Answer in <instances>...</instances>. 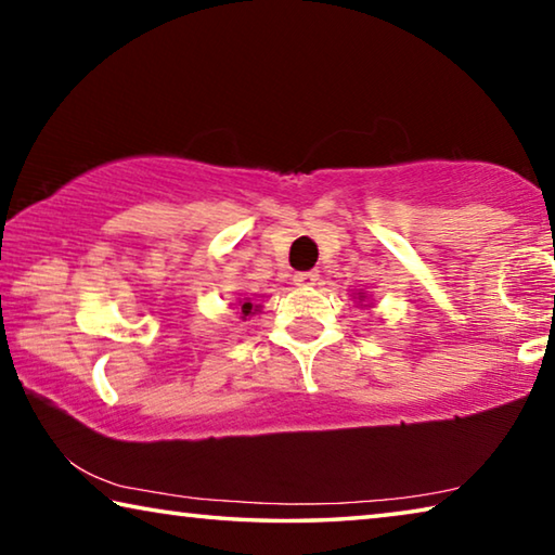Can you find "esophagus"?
Listing matches in <instances>:
<instances>
[{
  "label": "esophagus",
  "mask_w": 555,
  "mask_h": 555,
  "mask_svg": "<svg viewBox=\"0 0 555 555\" xmlns=\"http://www.w3.org/2000/svg\"><path fill=\"white\" fill-rule=\"evenodd\" d=\"M318 279H321L318 271H298V274H294V284L300 288H311L318 284Z\"/></svg>",
  "instance_id": "34e87169"
}]
</instances>
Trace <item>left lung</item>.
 Masks as SVG:
<instances>
[{"instance_id":"8db88e82","label":"left lung","mask_w":555,"mask_h":555,"mask_svg":"<svg viewBox=\"0 0 555 555\" xmlns=\"http://www.w3.org/2000/svg\"><path fill=\"white\" fill-rule=\"evenodd\" d=\"M357 296H360V300H364V296H362V294H357Z\"/></svg>"}]
</instances>
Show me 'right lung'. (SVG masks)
I'll list each match as a JSON object with an SVG mask.
<instances>
[{"label": "right lung", "instance_id": "add662e5", "mask_svg": "<svg viewBox=\"0 0 555 555\" xmlns=\"http://www.w3.org/2000/svg\"><path fill=\"white\" fill-rule=\"evenodd\" d=\"M261 306H257V304H251V300L247 298V300H240V313H242V321H247L249 315H255L257 311H259Z\"/></svg>", "mask_w": 555, "mask_h": 555}]
</instances>
